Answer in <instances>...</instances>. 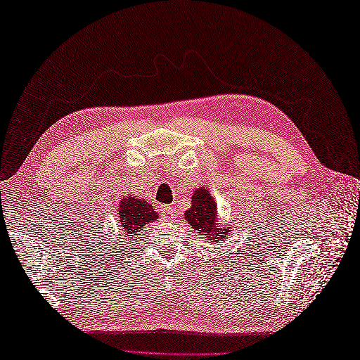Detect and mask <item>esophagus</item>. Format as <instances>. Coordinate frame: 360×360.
<instances>
[{
	"label": "esophagus",
	"instance_id": "obj_1",
	"mask_svg": "<svg viewBox=\"0 0 360 360\" xmlns=\"http://www.w3.org/2000/svg\"><path fill=\"white\" fill-rule=\"evenodd\" d=\"M160 214H162V217H165V219H168V221H171V219H174V217H176V209H174V207H171V205H162L160 207Z\"/></svg>",
	"mask_w": 360,
	"mask_h": 360
}]
</instances>
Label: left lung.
I'll return each mask as SVG.
<instances>
[{"instance_id": "1", "label": "left lung", "mask_w": 360, "mask_h": 360, "mask_svg": "<svg viewBox=\"0 0 360 360\" xmlns=\"http://www.w3.org/2000/svg\"><path fill=\"white\" fill-rule=\"evenodd\" d=\"M217 205L212 198V193L204 188L197 189L192 195V207L184 213V217L189 222L191 228H195L204 236L210 238V236L225 237V233H219L217 225ZM230 234V233H228Z\"/></svg>"}]
</instances>
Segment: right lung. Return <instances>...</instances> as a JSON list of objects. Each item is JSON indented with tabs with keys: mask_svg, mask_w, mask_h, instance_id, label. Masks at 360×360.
<instances>
[{
	"mask_svg": "<svg viewBox=\"0 0 360 360\" xmlns=\"http://www.w3.org/2000/svg\"><path fill=\"white\" fill-rule=\"evenodd\" d=\"M158 217V213L155 212V209H151L150 204H147L144 200H136L132 195L127 198H123V201L120 202L118 219L120 224H122L124 238L136 240V236L141 228L148 222H153Z\"/></svg>",
	"mask_w": 360,
	"mask_h": 360,
	"instance_id": "1",
	"label": "right lung"
}]
</instances>
